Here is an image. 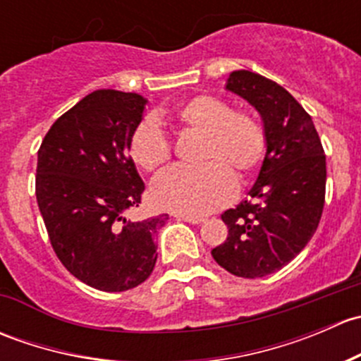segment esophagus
I'll return each instance as SVG.
<instances>
[{
	"instance_id": "obj_1",
	"label": "esophagus",
	"mask_w": 361,
	"mask_h": 361,
	"mask_svg": "<svg viewBox=\"0 0 361 361\" xmlns=\"http://www.w3.org/2000/svg\"><path fill=\"white\" fill-rule=\"evenodd\" d=\"M176 218L178 220H183V221H187V224H192V225H199L204 221L202 216H187V214H178Z\"/></svg>"
}]
</instances>
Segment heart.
<instances>
[{"label": "heart", "instance_id": "b5f03b06", "mask_svg": "<svg viewBox=\"0 0 361 361\" xmlns=\"http://www.w3.org/2000/svg\"><path fill=\"white\" fill-rule=\"evenodd\" d=\"M173 118L183 129L202 134V167L173 166L157 174L150 188L160 209L201 216L225 206L235 192V181L250 178L265 157L267 136L260 120L248 111H232L220 97L194 96L181 103ZM129 154L145 171L162 166L171 155V141L157 120L147 116L129 141Z\"/></svg>", "mask_w": 361, "mask_h": 361}]
</instances>
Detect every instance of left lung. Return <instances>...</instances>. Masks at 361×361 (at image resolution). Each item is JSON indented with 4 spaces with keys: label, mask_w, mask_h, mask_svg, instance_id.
<instances>
[{
    "label": "left lung",
    "mask_w": 361,
    "mask_h": 361,
    "mask_svg": "<svg viewBox=\"0 0 361 361\" xmlns=\"http://www.w3.org/2000/svg\"><path fill=\"white\" fill-rule=\"evenodd\" d=\"M225 90L258 111L267 136L250 201L227 209L228 238L211 255L239 278H264L285 267L311 241L325 204L326 159L312 118L272 80L238 69Z\"/></svg>",
    "instance_id": "1"
}]
</instances>
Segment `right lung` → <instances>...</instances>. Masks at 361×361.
Instances as JSON below:
<instances>
[{
    "label": "right lung",
    "mask_w": 361,
    "mask_h": 361,
    "mask_svg": "<svg viewBox=\"0 0 361 361\" xmlns=\"http://www.w3.org/2000/svg\"><path fill=\"white\" fill-rule=\"evenodd\" d=\"M147 103L94 90L54 122L38 150L36 201L52 248L75 278L103 292H126L152 274L167 221L126 218L145 190L129 141Z\"/></svg>",
    "instance_id": "right-lung-1"
}]
</instances>
